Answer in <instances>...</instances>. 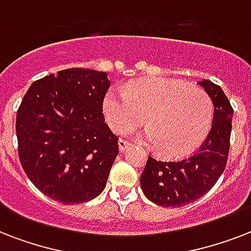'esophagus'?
<instances>
[{
	"mask_svg": "<svg viewBox=\"0 0 251 251\" xmlns=\"http://www.w3.org/2000/svg\"><path fill=\"white\" fill-rule=\"evenodd\" d=\"M130 146V142H127L126 139H122V138H120V141H118V149H120V151H125L127 147Z\"/></svg>",
	"mask_w": 251,
	"mask_h": 251,
	"instance_id": "esophagus-1",
	"label": "esophagus"
}]
</instances>
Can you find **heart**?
Returning a JSON list of instances; mask_svg holds the SVG:
<instances>
[{
	"instance_id": "1",
	"label": "heart",
	"mask_w": 251,
	"mask_h": 251,
	"mask_svg": "<svg viewBox=\"0 0 251 251\" xmlns=\"http://www.w3.org/2000/svg\"><path fill=\"white\" fill-rule=\"evenodd\" d=\"M102 109L110 129L120 134L138 127L146 117L145 141L168 157L193 152L206 138L214 114L206 91L165 78L137 80L125 92L112 88Z\"/></svg>"
}]
</instances>
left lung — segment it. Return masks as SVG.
I'll return each instance as SVG.
<instances>
[{"mask_svg":"<svg viewBox=\"0 0 251 251\" xmlns=\"http://www.w3.org/2000/svg\"><path fill=\"white\" fill-rule=\"evenodd\" d=\"M199 84L214 104V120L207 138L190 156L161 160L149 156L141 186L145 195L159 206L181 207L211 190L226 167L233 108L222 90L211 80Z\"/></svg>","mask_w":251,"mask_h":251,"instance_id":"obj_1","label":"left lung"}]
</instances>
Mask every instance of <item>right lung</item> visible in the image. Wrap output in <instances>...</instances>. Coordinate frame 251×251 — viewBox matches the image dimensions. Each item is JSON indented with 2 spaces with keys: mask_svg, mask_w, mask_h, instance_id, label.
Returning a JSON list of instances; mask_svg holds the SVG:
<instances>
[{
  "mask_svg": "<svg viewBox=\"0 0 251 251\" xmlns=\"http://www.w3.org/2000/svg\"><path fill=\"white\" fill-rule=\"evenodd\" d=\"M105 73L66 69L35 80L17 112L18 155L31 182L64 204L84 203L105 187L118 155L102 101Z\"/></svg>",
  "mask_w": 251,
  "mask_h": 251,
  "instance_id": "right-lung-1",
  "label": "right lung"
}]
</instances>
